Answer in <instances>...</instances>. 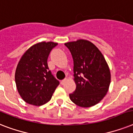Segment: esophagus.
<instances>
[{
	"label": "esophagus",
	"mask_w": 133,
	"mask_h": 133,
	"mask_svg": "<svg viewBox=\"0 0 133 133\" xmlns=\"http://www.w3.org/2000/svg\"><path fill=\"white\" fill-rule=\"evenodd\" d=\"M66 80H67L66 79H63V80H62V81H61V85H63V84H64V83H65V81H66Z\"/></svg>",
	"instance_id": "34e87169"
}]
</instances>
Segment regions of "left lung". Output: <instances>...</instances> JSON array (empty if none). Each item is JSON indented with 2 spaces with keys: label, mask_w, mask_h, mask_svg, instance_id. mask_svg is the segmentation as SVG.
Instances as JSON below:
<instances>
[{
  "label": "left lung",
  "mask_w": 133,
  "mask_h": 133,
  "mask_svg": "<svg viewBox=\"0 0 133 133\" xmlns=\"http://www.w3.org/2000/svg\"><path fill=\"white\" fill-rule=\"evenodd\" d=\"M72 56L76 89L69 95L80 107L93 106L106 95L110 83V72L103 54L87 40L65 43Z\"/></svg>",
  "instance_id": "obj_1"
}]
</instances>
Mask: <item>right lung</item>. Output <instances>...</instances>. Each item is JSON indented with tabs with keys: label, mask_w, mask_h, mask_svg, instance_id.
Listing matches in <instances>:
<instances>
[{
	"label": "right lung",
	"mask_w": 133,
	"mask_h": 133,
	"mask_svg": "<svg viewBox=\"0 0 133 133\" xmlns=\"http://www.w3.org/2000/svg\"><path fill=\"white\" fill-rule=\"evenodd\" d=\"M58 43L41 42L32 45L22 56L15 73L18 92L26 103L42 105L52 98L59 81L49 70L48 58Z\"/></svg>",
	"instance_id": "1"
}]
</instances>
